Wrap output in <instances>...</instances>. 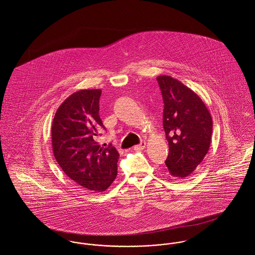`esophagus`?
Masks as SVG:
<instances>
[{"label": "esophagus", "mask_w": 255, "mask_h": 255, "mask_svg": "<svg viewBox=\"0 0 255 255\" xmlns=\"http://www.w3.org/2000/svg\"><path fill=\"white\" fill-rule=\"evenodd\" d=\"M146 146V141H141L138 145H135L133 148H134V150H136V151H139V150H143L144 148H145Z\"/></svg>", "instance_id": "34e87169"}]
</instances>
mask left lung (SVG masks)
Masks as SVG:
<instances>
[{
  "mask_svg": "<svg viewBox=\"0 0 255 255\" xmlns=\"http://www.w3.org/2000/svg\"><path fill=\"white\" fill-rule=\"evenodd\" d=\"M163 101V127L169 142L165 162L170 176L184 179L206 156L212 138V118L201 98L180 80L157 77Z\"/></svg>",
  "mask_w": 255,
  "mask_h": 255,
  "instance_id": "obj_1",
  "label": "left lung"
}]
</instances>
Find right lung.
I'll return each mask as SVG.
<instances>
[{
    "instance_id": "obj_1",
    "label": "right lung",
    "mask_w": 255,
    "mask_h": 255,
    "mask_svg": "<svg viewBox=\"0 0 255 255\" xmlns=\"http://www.w3.org/2000/svg\"><path fill=\"white\" fill-rule=\"evenodd\" d=\"M101 89L73 93L58 108L52 123L54 156L64 173L81 187L105 191L117 177L119 152L103 147L97 136L105 128L99 117Z\"/></svg>"
}]
</instances>
